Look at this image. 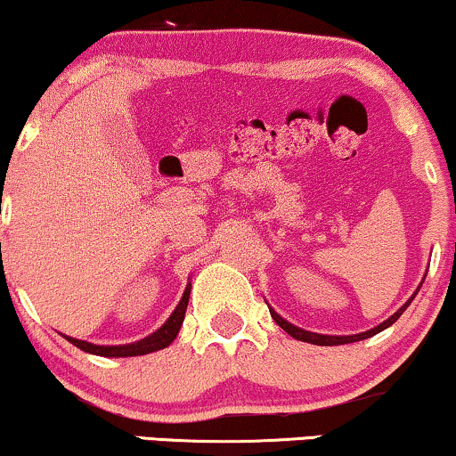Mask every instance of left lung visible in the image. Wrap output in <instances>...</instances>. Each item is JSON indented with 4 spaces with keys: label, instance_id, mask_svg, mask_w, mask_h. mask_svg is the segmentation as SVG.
Returning <instances> with one entry per match:
<instances>
[{
    "label": "left lung",
    "instance_id": "obj_1",
    "mask_svg": "<svg viewBox=\"0 0 456 456\" xmlns=\"http://www.w3.org/2000/svg\"><path fill=\"white\" fill-rule=\"evenodd\" d=\"M420 288V286H419ZM419 288L417 290H414V295H417L419 292ZM414 295L408 298V301L402 305L400 309L395 311L394 315H391V318H387L383 322V324H379V326H374V328H370V330H366V332H360V334H349V337H332V334H318V332H309V330H303V328H298V326H295V324H290V322H286L284 318H281L280 314H275L273 309L269 307V314H271V318L275 320V324H278L280 328H284V330L290 334L292 338H297V341H305V343H311V345H324V347H330V345H345V343H355V341H364V338H368V337H374V334H379L381 330H385V328H389L391 324H394V322L400 318L402 314H404L406 311V307L408 305L412 303V298H414Z\"/></svg>",
    "mask_w": 456,
    "mask_h": 456
}]
</instances>
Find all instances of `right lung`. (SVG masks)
<instances>
[{
  "label": "right lung",
  "instance_id": "obj_1",
  "mask_svg": "<svg viewBox=\"0 0 456 456\" xmlns=\"http://www.w3.org/2000/svg\"><path fill=\"white\" fill-rule=\"evenodd\" d=\"M189 292H191V281H189L185 292H183V298L181 303L176 305V309L172 311V315L168 320H166V324L158 328L153 334H149V337L141 338V341L136 343H128V345H94V343H88V341H79V338H73V337H67V334H62V337L67 338L69 343H73L75 347L86 351V354H92V355H102V357H132V355H145V354H153V351H159L164 347H168V345L175 341L178 330H181L183 326V320H185V311H187V305H189Z\"/></svg>",
  "mask_w": 456,
  "mask_h": 456
}]
</instances>
